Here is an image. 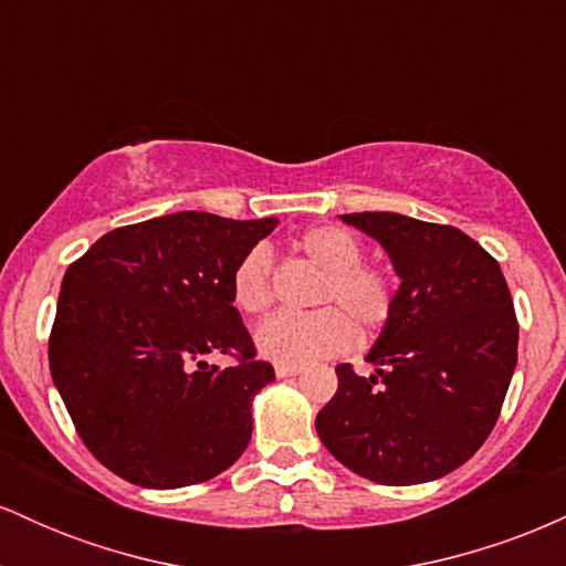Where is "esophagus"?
Instances as JSON below:
<instances>
[{
    "mask_svg": "<svg viewBox=\"0 0 566 566\" xmlns=\"http://www.w3.org/2000/svg\"><path fill=\"white\" fill-rule=\"evenodd\" d=\"M303 367H295V365H274V373L276 378H295V375H301Z\"/></svg>",
    "mask_w": 566,
    "mask_h": 566,
    "instance_id": "esophagus-1",
    "label": "esophagus"
}]
</instances>
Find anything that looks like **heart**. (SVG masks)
I'll use <instances>...</instances> for the list:
<instances>
[{"instance_id":"heart-1","label":"heart","mask_w":566,"mask_h":566,"mask_svg":"<svg viewBox=\"0 0 566 566\" xmlns=\"http://www.w3.org/2000/svg\"><path fill=\"white\" fill-rule=\"evenodd\" d=\"M295 247L324 271L316 290V311H282L265 319L255 333V346L276 365L305 367L354 346L356 327L382 329L396 308V282L382 265L361 261L365 247L343 226L322 223L305 229ZM233 305L255 316L274 303V258L265 244H255L239 258L231 274Z\"/></svg>"}]
</instances>
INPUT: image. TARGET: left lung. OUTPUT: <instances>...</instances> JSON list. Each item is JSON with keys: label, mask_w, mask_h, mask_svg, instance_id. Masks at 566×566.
I'll return each instance as SVG.
<instances>
[{"label": "left lung", "mask_w": 566, "mask_h": 566, "mask_svg": "<svg viewBox=\"0 0 566 566\" xmlns=\"http://www.w3.org/2000/svg\"><path fill=\"white\" fill-rule=\"evenodd\" d=\"M343 220L391 255L401 287L361 378L337 365L316 431L346 469L423 484L460 469L495 428L516 367L518 322L495 258L454 226L396 212Z\"/></svg>", "instance_id": "left-lung-1"}]
</instances>
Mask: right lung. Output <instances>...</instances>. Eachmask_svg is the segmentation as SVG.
<instances>
[{
	"mask_svg": "<svg viewBox=\"0 0 566 566\" xmlns=\"http://www.w3.org/2000/svg\"><path fill=\"white\" fill-rule=\"evenodd\" d=\"M276 218L175 212L108 231L69 265L50 373L84 447L129 484L207 482L252 437V396L274 380L233 308V265ZM226 353L233 368L207 366Z\"/></svg>",
	"mask_w": 566,
	"mask_h": 566,
	"instance_id": "right-lung-1",
	"label": "right lung"
}]
</instances>
